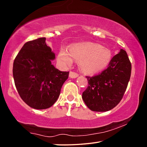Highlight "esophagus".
<instances>
[{
    "label": "esophagus",
    "mask_w": 147,
    "mask_h": 147,
    "mask_svg": "<svg viewBox=\"0 0 147 147\" xmlns=\"http://www.w3.org/2000/svg\"><path fill=\"white\" fill-rule=\"evenodd\" d=\"M78 76L79 75L77 73H76V72H74V71H70L69 74V76L70 78H76L78 77Z\"/></svg>",
    "instance_id": "34e87169"
}]
</instances>
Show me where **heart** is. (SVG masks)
Masks as SVG:
<instances>
[{"label":"heart","mask_w":147,"mask_h":147,"mask_svg":"<svg viewBox=\"0 0 147 147\" xmlns=\"http://www.w3.org/2000/svg\"><path fill=\"white\" fill-rule=\"evenodd\" d=\"M74 58L79 60L81 69L85 73H98L108 66L112 58L109 49L98 44L90 42L73 44L69 46V52L61 48L58 53V60L65 65H71Z\"/></svg>","instance_id":"heart-1"}]
</instances>
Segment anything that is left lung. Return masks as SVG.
<instances>
[{"label": "left lung", "mask_w": 147, "mask_h": 147, "mask_svg": "<svg viewBox=\"0 0 147 147\" xmlns=\"http://www.w3.org/2000/svg\"><path fill=\"white\" fill-rule=\"evenodd\" d=\"M131 63L127 52L121 49L108 67L99 75L87 76L88 86L82 99L89 109L105 112L113 109L122 99L131 78Z\"/></svg>", "instance_id": "8db88e82"}]
</instances>
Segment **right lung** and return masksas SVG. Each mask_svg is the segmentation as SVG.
<instances>
[{
    "mask_svg": "<svg viewBox=\"0 0 147 147\" xmlns=\"http://www.w3.org/2000/svg\"><path fill=\"white\" fill-rule=\"evenodd\" d=\"M55 54L40 38L24 44L13 63L17 91L30 107L45 109L55 103L69 71H61L52 64Z\"/></svg>",
    "mask_w": 147,
    "mask_h": 147,
    "instance_id": "1",
    "label": "right lung"
}]
</instances>
